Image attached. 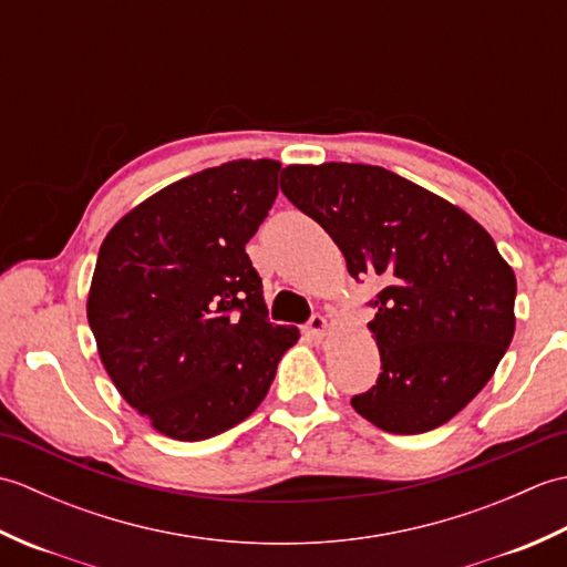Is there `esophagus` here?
<instances>
[{"label":"esophagus","instance_id":"1","mask_svg":"<svg viewBox=\"0 0 567 567\" xmlns=\"http://www.w3.org/2000/svg\"><path fill=\"white\" fill-rule=\"evenodd\" d=\"M327 331H329L327 317L311 315V319H309V323H307V333L311 336V339H315V341H323V336H327Z\"/></svg>","mask_w":567,"mask_h":567}]
</instances>
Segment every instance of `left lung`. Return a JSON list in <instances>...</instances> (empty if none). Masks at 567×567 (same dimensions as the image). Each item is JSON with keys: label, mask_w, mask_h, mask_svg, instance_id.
<instances>
[{"label": "left lung", "mask_w": 567, "mask_h": 567, "mask_svg": "<svg viewBox=\"0 0 567 567\" xmlns=\"http://www.w3.org/2000/svg\"><path fill=\"white\" fill-rule=\"evenodd\" d=\"M282 195L341 248L372 299L382 372L351 404L412 436L453 419L495 375L514 336V270L455 204L378 165H287Z\"/></svg>", "instance_id": "obj_1"}]
</instances>
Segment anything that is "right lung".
I'll return each instance as SVG.
<instances>
[{
    "mask_svg": "<svg viewBox=\"0 0 567 567\" xmlns=\"http://www.w3.org/2000/svg\"><path fill=\"white\" fill-rule=\"evenodd\" d=\"M277 161H231L131 209L97 256L90 329L116 390L177 441L256 412L295 327L268 321L246 244L277 197Z\"/></svg>",
    "mask_w": 567,
    "mask_h": 567,
    "instance_id": "right-lung-1",
    "label": "right lung"
}]
</instances>
